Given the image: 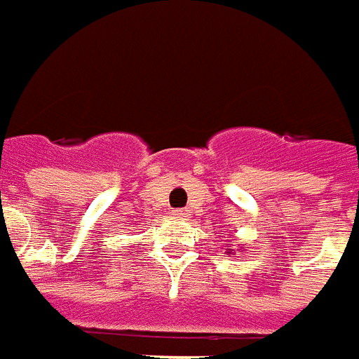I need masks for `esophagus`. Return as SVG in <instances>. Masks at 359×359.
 Segmentation results:
<instances>
[{
	"label": "esophagus",
	"instance_id": "obj_1",
	"mask_svg": "<svg viewBox=\"0 0 359 359\" xmlns=\"http://www.w3.org/2000/svg\"><path fill=\"white\" fill-rule=\"evenodd\" d=\"M172 215H175L177 219H184V217H188V211L187 209H175V211H172Z\"/></svg>",
	"mask_w": 359,
	"mask_h": 359
}]
</instances>
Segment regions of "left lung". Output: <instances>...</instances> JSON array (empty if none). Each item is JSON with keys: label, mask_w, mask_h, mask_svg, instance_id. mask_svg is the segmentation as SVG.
<instances>
[{"label": "left lung", "mask_w": 359, "mask_h": 359, "mask_svg": "<svg viewBox=\"0 0 359 359\" xmlns=\"http://www.w3.org/2000/svg\"><path fill=\"white\" fill-rule=\"evenodd\" d=\"M230 253H232V251H230Z\"/></svg>", "instance_id": "8db88e82"}]
</instances>
